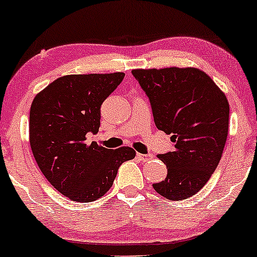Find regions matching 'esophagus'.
<instances>
[{"mask_svg":"<svg viewBox=\"0 0 257 257\" xmlns=\"http://www.w3.org/2000/svg\"><path fill=\"white\" fill-rule=\"evenodd\" d=\"M137 157L140 159V161L146 162V161H149V159H152L153 155L152 153H146V155H144V153H137Z\"/></svg>","mask_w":257,"mask_h":257,"instance_id":"obj_1","label":"esophagus"}]
</instances>
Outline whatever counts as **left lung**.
<instances>
[{
	"instance_id": "1",
	"label": "left lung",
	"mask_w": 257,
	"mask_h": 257,
	"mask_svg": "<svg viewBox=\"0 0 257 257\" xmlns=\"http://www.w3.org/2000/svg\"><path fill=\"white\" fill-rule=\"evenodd\" d=\"M132 73L149 96L156 126L175 144L172 152L158 155L168 174L153 188L169 200L190 198L204 187L222 156L229 118L226 95L194 67Z\"/></svg>"
}]
</instances>
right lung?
<instances>
[{"label": "right lung", "instance_id": "add662e5", "mask_svg": "<svg viewBox=\"0 0 257 257\" xmlns=\"http://www.w3.org/2000/svg\"><path fill=\"white\" fill-rule=\"evenodd\" d=\"M123 78V72L63 76L32 101L29 131L34 157L53 187L75 202L104 196L120 164L135 157L131 147L85 144L88 133L99 132L102 102Z\"/></svg>", "mask_w": 257, "mask_h": 257}]
</instances>
